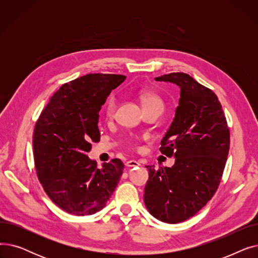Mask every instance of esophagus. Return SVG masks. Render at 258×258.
<instances>
[{
    "mask_svg": "<svg viewBox=\"0 0 258 258\" xmlns=\"http://www.w3.org/2000/svg\"><path fill=\"white\" fill-rule=\"evenodd\" d=\"M125 166L127 167H137L140 166V163L136 160H128L125 162Z\"/></svg>",
    "mask_w": 258,
    "mask_h": 258,
    "instance_id": "esophagus-1",
    "label": "esophagus"
}]
</instances>
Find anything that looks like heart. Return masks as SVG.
Listing matches in <instances>:
<instances>
[{"label":"heart","mask_w":258,"mask_h":258,"mask_svg":"<svg viewBox=\"0 0 258 258\" xmlns=\"http://www.w3.org/2000/svg\"><path fill=\"white\" fill-rule=\"evenodd\" d=\"M141 103L143 108L145 107H151V106H162L163 107V101H162L161 97L159 95L152 93V92H146L141 94L140 96ZM115 106H116V101L114 98H111L107 101L106 106H105V113L107 117H111L115 111Z\"/></svg>","instance_id":"obj_1"}]
</instances>
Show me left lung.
Returning a JSON list of instances; mask_svg holds the SVG:
<instances>
[{"label": "left lung", "instance_id": "left-lung-1", "mask_svg": "<svg viewBox=\"0 0 258 258\" xmlns=\"http://www.w3.org/2000/svg\"><path fill=\"white\" fill-rule=\"evenodd\" d=\"M180 88L174 118L160 151L174 157L171 167L147 165L145 206L154 218L177 224L194 216L213 197L227 161L230 133L216 95L186 73L155 78Z\"/></svg>", "mask_w": 258, "mask_h": 258}]
</instances>
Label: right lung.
Returning a JSON list of instances; mask_svg holds the SVG:
<instances>
[{
  "instance_id": "right-lung-1",
  "label": "right lung",
  "mask_w": 258,
  "mask_h": 258,
  "mask_svg": "<svg viewBox=\"0 0 258 258\" xmlns=\"http://www.w3.org/2000/svg\"><path fill=\"white\" fill-rule=\"evenodd\" d=\"M116 74H87L64 84L40 114L33 134L34 163L44 190L68 213L84 216L110 201L124 165L119 159L97 167L89 158L98 142L99 111L125 80Z\"/></svg>"
}]
</instances>
